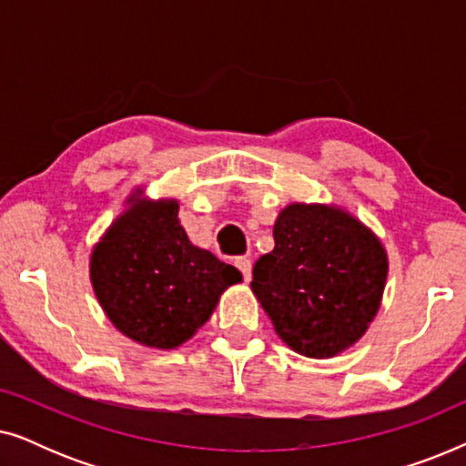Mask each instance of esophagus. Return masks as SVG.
<instances>
[{
	"mask_svg": "<svg viewBox=\"0 0 466 466\" xmlns=\"http://www.w3.org/2000/svg\"><path fill=\"white\" fill-rule=\"evenodd\" d=\"M235 267L241 271V276H244L246 282H250L252 278V260L248 257H238L235 258Z\"/></svg>",
	"mask_w": 466,
	"mask_h": 466,
	"instance_id": "obj_1",
	"label": "esophagus"
}]
</instances>
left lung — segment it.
<instances>
[{
	"instance_id": "1",
	"label": "left lung",
	"mask_w": 466,
	"mask_h": 466,
	"mask_svg": "<svg viewBox=\"0 0 466 466\" xmlns=\"http://www.w3.org/2000/svg\"><path fill=\"white\" fill-rule=\"evenodd\" d=\"M273 239L250 286L279 339L309 359H330L359 341L386 286L380 239L341 209L303 203L282 209Z\"/></svg>"
}]
</instances>
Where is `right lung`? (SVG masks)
Listing matches in <instances>:
<instances>
[{
  "mask_svg": "<svg viewBox=\"0 0 466 466\" xmlns=\"http://www.w3.org/2000/svg\"><path fill=\"white\" fill-rule=\"evenodd\" d=\"M91 279L120 333L142 346L171 350L208 322L241 273L190 244L176 201H137L95 248Z\"/></svg>",
  "mask_w": 466,
  "mask_h": 466,
  "instance_id": "add662e5",
  "label": "right lung"
}]
</instances>
